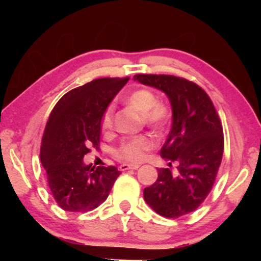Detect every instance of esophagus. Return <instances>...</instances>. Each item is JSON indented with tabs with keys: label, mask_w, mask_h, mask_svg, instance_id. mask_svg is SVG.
Returning <instances> with one entry per match:
<instances>
[{
	"label": "esophagus",
	"mask_w": 261,
	"mask_h": 261,
	"mask_svg": "<svg viewBox=\"0 0 261 261\" xmlns=\"http://www.w3.org/2000/svg\"><path fill=\"white\" fill-rule=\"evenodd\" d=\"M138 169H139V165H137V164H122V165L120 166V170H121V171L138 170Z\"/></svg>",
	"instance_id": "esophagus-1"
}]
</instances>
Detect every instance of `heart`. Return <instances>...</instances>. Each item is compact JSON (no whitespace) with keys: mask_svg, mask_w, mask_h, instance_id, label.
I'll use <instances>...</instances> for the list:
<instances>
[{"mask_svg":"<svg viewBox=\"0 0 261 261\" xmlns=\"http://www.w3.org/2000/svg\"><path fill=\"white\" fill-rule=\"evenodd\" d=\"M127 105L144 115V120L148 127L154 130H163L170 117V110L165 105L158 103L156 95L152 90L140 88L132 91L127 97ZM114 109L109 107L103 114L101 128L103 132H109L113 127ZM155 146V141L148 135H137L127 138L117 149V156L129 163H139L145 158L146 152Z\"/></svg>","mask_w":261,"mask_h":261,"instance_id":"1","label":"heart"}]
</instances>
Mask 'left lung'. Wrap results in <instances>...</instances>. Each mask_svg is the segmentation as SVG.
Masks as SVG:
<instances>
[{"label":"left lung","instance_id":"left-lung-1","mask_svg":"<svg viewBox=\"0 0 261 261\" xmlns=\"http://www.w3.org/2000/svg\"><path fill=\"white\" fill-rule=\"evenodd\" d=\"M134 81L162 90L172 107V126L160 149L169 167L158 170L144 198L159 215L177 219L197 209L212 190L224 147L220 117L194 82L170 74H135Z\"/></svg>","mask_w":261,"mask_h":261}]
</instances>
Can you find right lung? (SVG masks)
Segmentation results:
<instances>
[{"label": "right lung", "mask_w": 261, "mask_h": 261, "mask_svg": "<svg viewBox=\"0 0 261 261\" xmlns=\"http://www.w3.org/2000/svg\"><path fill=\"white\" fill-rule=\"evenodd\" d=\"M128 80L89 82L66 92L49 114L40 160L53 197L65 212L85 213L97 208L120 176L115 166L85 165L83 158L91 145L98 147L103 114Z\"/></svg>", "instance_id": "obj_1"}]
</instances>
